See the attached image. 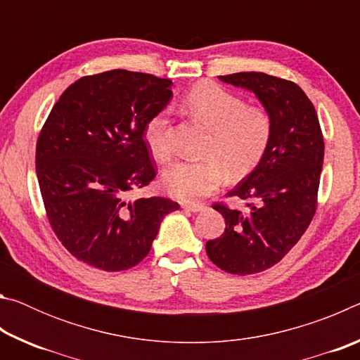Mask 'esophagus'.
Wrapping results in <instances>:
<instances>
[{
	"instance_id": "obj_1",
	"label": "esophagus",
	"mask_w": 360,
	"mask_h": 360,
	"mask_svg": "<svg viewBox=\"0 0 360 360\" xmlns=\"http://www.w3.org/2000/svg\"><path fill=\"white\" fill-rule=\"evenodd\" d=\"M182 208L187 211H192V212H198V211H203L206 206L200 205V203H182Z\"/></svg>"
}]
</instances>
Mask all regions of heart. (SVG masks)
<instances>
[{
	"mask_svg": "<svg viewBox=\"0 0 360 360\" xmlns=\"http://www.w3.org/2000/svg\"><path fill=\"white\" fill-rule=\"evenodd\" d=\"M188 112L211 129L203 160L174 163L163 174L173 197L193 202L222 184L227 168L243 174L255 167L270 144L273 120L262 106H246L238 95L211 82H200L184 96ZM144 141L157 160L173 157L172 130L167 111L157 112L144 127Z\"/></svg>",
	"mask_w": 360,
	"mask_h": 360,
	"instance_id": "1",
	"label": "heart"
}]
</instances>
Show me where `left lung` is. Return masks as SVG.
I'll use <instances>...</instances> for the list:
<instances>
[{
  "mask_svg": "<svg viewBox=\"0 0 360 360\" xmlns=\"http://www.w3.org/2000/svg\"><path fill=\"white\" fill-rule=\"evenodd\" d=\"M219 79L251 90L273 120L270 144L259 165L227 193L249 202L248 211L214 203L212 208L225 219V231L206 243V254L221 270L254 275L278 264L311 222L324 138L313 103L297 84L254 71Z\"/></svg>",
  "mask_w": 360,
  "mask_h": 360,
  "instance_id": "1",
  "label": "left lung"
}]
</instances>
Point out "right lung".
Returning a JSON list of instances; mask_svg holds the SVG:
<instances>
[{
	"label": "right lung",
	"mask_w": 360,
	"mask_h": 360,
	"mask_svg": "<svg viewBox=\"0 0 360 360\" xmlns=\"http://www.w3.org/2000/svg\"><path fill=\"white\" fill-rule=\"evenodd\" d=\"M169 79L127 70L85 76L53 105L36 143V174L57 238L71 255L105 271L138 265L169 198L127 200L155 178L144 141L148 120L172 100Z\"/></svg>",
	"instance_id": "add662e5"
}]
</instances>
